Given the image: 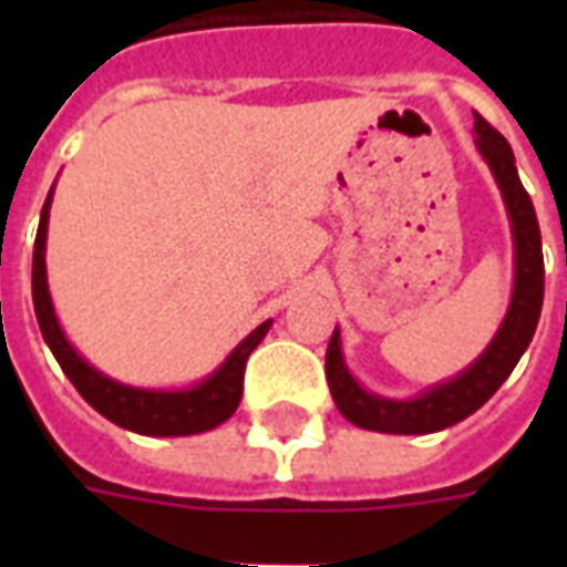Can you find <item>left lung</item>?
<instances>
[{"instance_id": "1", "label": "left lung", "mask_w": 567, "mask_h": 567, "mask_svg": "<svg viewBox=\"0 0 567 567\" xmlns=\"http://www.w3.org/2000/svg\"><path fill=\"white\" fill-rule=\"evenodd\" d=\"M474 142L498 182L507 218H511L513 295L507 316L492 337V343L483 349V355L471 361L452 380L437 382L416 398H382V394L368 392L352 377V370L346 368L340 328H333L328 355H324V373H328L333 404L352 425L380 431V434H431V431L455 425L476 413L498 392L501 382L511 377L516 361L523 358L535 337L540 307H544V251H540L535 206L519 182L513 148L498 130L488 127L480 115H474Z\"/></svg>"}]
</instances>
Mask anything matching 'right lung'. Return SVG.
<instances>
[{
	"mask_svg": "<svg viewBox=\"0 0 567 567\" xmlns=\"http://www.w3.org/2000/svg\"><path fill=\"white\" fill-rule=\"evenodd\" d=\"M51 199H54V187L44 199L35 248H32V307H35V319L42 328L44 343L54 352L60 368L79 389L81 398L109 422L136 431V434H145V437H187V434H203V431H212V427L227 422L243 401V373H246L248 355L267 337L272 319L258 324L197 385H187V389H136V385L105 377L103 370L87 364L84 355H79V349L69 343L60 321H56L54 303H51L48 267H44Z\"/></svg>",
	"mask_w": 567,
	"mask_h": 567,
	"instance_id": "1",
	"label": "right lung"
}]
</instances>
